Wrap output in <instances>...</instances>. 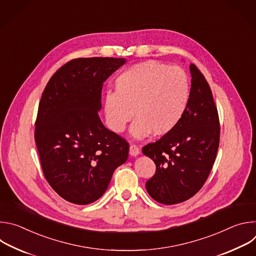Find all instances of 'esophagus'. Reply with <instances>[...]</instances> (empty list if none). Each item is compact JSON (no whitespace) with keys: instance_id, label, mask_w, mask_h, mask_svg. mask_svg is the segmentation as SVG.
I'll use <instances>...</instances> for the list:
<instances>
[{"instance_id":"1","label":"esophagus","mask_w":256,"mask_h":256,"mask_svg":"<svg viewBox=\"0 0 256 256\" xmlns=\"http://www.w3.org/2000/svg\"><path fill=\"white\" fill-rule=\"evenodd\" d=\"M130 154L132 156H138L140 154V149L136 144H130Z\"/></svg>"}]
</instances>
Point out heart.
I'll use <instances>...</instances> for the list:
<instances>
[{"mask_svg": "<svg viewBox=\"0 0 256 256\" xmlns=\"http://www.w3.org/2000/svg\"><path fill=\"white\" fill-rule=\"evenodd\" d=\"M114 93L107 92L103 112L107 126L120 134L126 124L142 138L153 132L162 136L172 132L186 114L190 96L184 70L157 60H146L122 70L116 78Z\"/></svg>", "mask_w": 256, "mask_h": 256, "instance_id": "1", "label": "heart"}]
</instances>
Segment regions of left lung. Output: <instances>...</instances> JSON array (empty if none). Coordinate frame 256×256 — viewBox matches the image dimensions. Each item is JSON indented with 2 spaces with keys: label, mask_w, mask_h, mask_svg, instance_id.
<instances>
[{
  "label": "left lung",
  "mask_w": 256,
  "mask_h": 256,
  "mask_svg": "<svg viewBox=\"0 0 256 256\" xmlns=\"http://www.w3.org/2000/svg\"><path fill=\"white\" fill-rule=\"evenodd\" d=\"M190 70L192 88L186 114L172 132L142 150L156 164L146 188L164 204L188 200L202 188L220 142V120L210 85L194 64Z\"/></svg>",
  "instance_id": "1"
}]
</instances>
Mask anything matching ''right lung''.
Returning a JSON list of instances; mask_svg holds the SVG:
<instances>
[{
    "instance_id": "obj_1",
    "label": "right lung",
    "mask_w": 256,
    "mask_h": 256,
    "mask_svg": "<svg viewBox=\"0 0 256 256\" xmlns=\"http://www.w3.org/2000/svg\"><path fill=\"white\" fill-rule=\"evenodd\" d=\"M124 58H81L60 66L38 105L34 138L44 175L64 200L88 204L106 192L130 144L101 122L103 83Z\"/></svg>"
}]
</instances>
